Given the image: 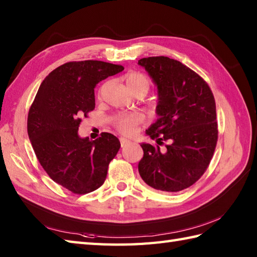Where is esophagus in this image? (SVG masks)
<instances>
[{
	"mask_svg": "<svg viewBox=\"0 0 257 257\" xmlns=\"http://www.w3.org/2000/svg\"><path fill=\"white\" fill-rule=\"evenodd\" d=\"M130 144H132V141H130V140L125 139V138H120V145H121V148H123V147L128 146Z\"/></svg>",
	"mask_w": 257,
	"mask_h": 257,
	"instance_id": "1",
	"label": "esophagus"
}]
</instances>
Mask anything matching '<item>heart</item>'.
I'll return each mask as SVG.
<instances>
[{"label":"heart","instance_id":"heart-1","mask_svg":"<svg viewBox=\"0 0 257 257\" xmlns=\"http://www.w3.org/2000/svg\"><path fill=\"white\" fill-rule=\"evenodd\" d=\"M125 85L130 91L138 88H144L147 91L149 89V80L145 75L139 73H132L125 77ZM144 121V116L139 112L134 113H122L119 114L114 119V123L120 133L123 135H133L136 128Z\"/></svg>","mask_w":257,"mask_h":257}]
</instances>
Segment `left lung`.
I'll return each mask as SVG.
<instances>
[{"instance_id":"obj_1","label":"left lung","mask_w":257,"mask_h":257,"mask_svg":"<svg viewBox=\"0 0 257 257\" xmlns=\"http://www.w3.org/2000/svg\"><path fill=\"white\" fill-rule=\"evenodd\" d=\"M157 86L158 119L146 130L159 146L141 144L140 177L151 188L178 192L202 177L217 141L215 100L209 85L192 69L166 56L141 58Z\"/></svg>"}]
</instances>
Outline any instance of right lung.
Instances as JSON below:
<instances>
[{"label":"right lung","instance_id":"1","mask_svg":"<svg viewBox=\"0 0 257 257\" xmlns=\"http://www.w3.org/2000/svg\"><path fill=\"white\" fill-rule=\"evenodd\" d=\"M122 70L100 61L66 63L46 76L32 103L27 133L37 159L52 180L73 193L101 187L120 148L113 135L90 140L79 137L78 127L79 117L94 110L95 86Z\"/></svg>","mask_w":257,"mask_h":257}]
</instances>
